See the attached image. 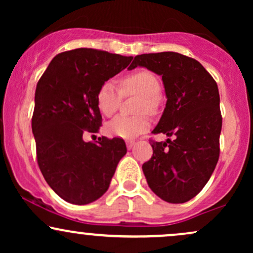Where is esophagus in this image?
<instances>
[{"label": "esophagus", "mask_w": 253, "mask_h": 253, "mask_svg": "<svg viewBox=\"0 0 253 253\" xmlns=\"http://www.w3.org/2000/svg\"><path fill=\"white\" fill-rule=\"evenodd\" d=\"M134 144H135V141H134V140H128V141H126L127 149H128V150H132V149H133V146H134Z\"/></svg>", "instance_id": "1"}]
</instances>
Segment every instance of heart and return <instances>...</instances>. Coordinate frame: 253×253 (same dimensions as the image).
Listing matches in <instances>:
<instances>
[{
    "instance_id": "heart-1",
    "label": "heart",
    "mask_w": 253,
    "mask_h": 253,
    "mask_svg": "<svg viewBox=\"0 0 253 253\" xmlns=\"http://www.w3.org/2000/svg\"><path fill=\"white\" fill-rule=\"evenodd\" d=\"M123 94L136 92L140 94L138 110L140 113H155L159 104L161 82L155 74L147 70H138L125 76L120 81ZM97 107L106 117H112L119 108L121 101V92L113 81H106L97 91ZM151 127V120L147 115L138 117L115 118L107 125L106 130L109 135L124 139H133L147 132Z\"/></svg>"
}]
</instances>
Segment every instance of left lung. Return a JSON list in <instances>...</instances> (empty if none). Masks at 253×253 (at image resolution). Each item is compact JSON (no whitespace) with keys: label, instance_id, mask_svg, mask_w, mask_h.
Segmentation results:
<instances>
[{"label":"left lung","instance_id":"1","mask_svg":"<svg viewBox=\"0 0 253 253\" xmlns=\"http://www.w3.org/2000/svg\"><path fill=\"white\" fill-rule=\"evenodd\" d=\"M144 66L162 76L167 104L153 133L173 140H152L153 155L143 164L151 190L164 201L183 203L210 181L220 155L222 118L217 84L194 58L177 52L135 56L129 70Z\"/></svg>","mask_w":253,"mask_h":253}]
</instances>
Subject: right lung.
Instances as JSON below:
<instances>
[{
	"label": "right lung",
	"instance_id": "right-lung-1",
	"mask_svg": "<svg viewBox=\"0 0 253 253\" xmlns=\"http://www.w3.org/2000/svg\"><path fill=\"white\" fill-rule=\"evenodd\" d=\"M132 59L94 48L65 51L52 59L37 84L32 132L38 165L66 202L88 205L100 199L126 155L124 139L102 136L85 143L83 134L96 133L102 125L98 89Z\"/></svg>",
	"mask_w": 253,
	"mask_h": 253
}]
</instances>
